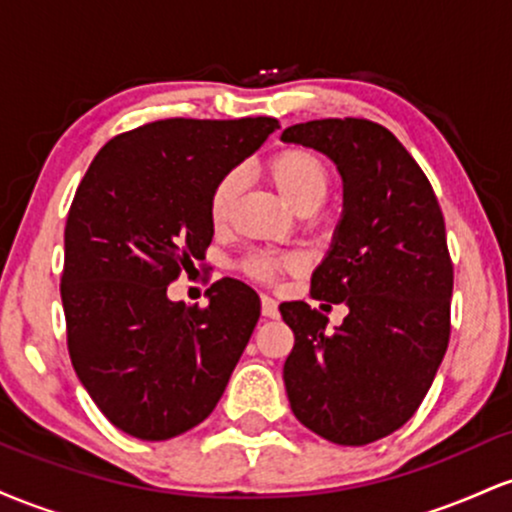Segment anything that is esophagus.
<instances>
[{
	"mask_svg": "<svg viewBox=\"0 0 512 512\" xmlns=\"http://www.w3.org/2000/svg\"><path fill=\"white\" fill-rule=\"evenodd\" d=\"M262 315L269 317V320H276L279 317V305L272 296H262Z\"/></svg>",
	"mask_w": 512,
	"mask_h": 512,
	"instance_id": "1",
	"label": "esophagus"
}]
</instances>
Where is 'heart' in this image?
Segmentation results:
<instances>
[{"instance_id":"heart-1","label":"heart","mask_w":512,"mask_h":512,"mask_svg":"<svg viewBox=\"0 0 512 512\" xmlns=\"http://www.w3.org/2000/svg\"><path fill=\"white\" fill-rule=\"evenodd\" d=\"M264 173L272 180V185L279 190V195L291 204L293 209L313 211L320 207L330 190L332 173L327 161L313 149H303V146H286V149L276 151L269 158ZM240 187L238 173H226L216 182L214 190L209 195V219L211 226L221 228L231 216L233 202H236ZM298 267V260L293 255H269V252H257L243 260V272L250 279L262 281V284H272L284 272Z\"/></svg>"}]
</instances>
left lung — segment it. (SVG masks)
<instances>
[{"mask_svg":"<svg viewBox=\"0 0 512 512\" xmlns=\"http://www.w3.org/2000/svg\"><path fill=\"white\" fill-rule=\"evenodd\" d=\"M281 139L322 151L342 173L344 214L310 296L349 308L327 332V317L308 303L279 305L296 337L284 363L286 395L317 436L368 445L414 416L448 351L443 211L419 163L378 122L310 120Z\"/></svg>","mask_w":512,"mask_h":512,"instance_id":"1","label":"left lung"}]
</instances>
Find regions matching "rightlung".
Masks as SVG:
<instances>
[{
	"label": "right lung",
	"instance_id": "1",
	"mask_svg": "<svg viewBox=\"0 0 512 512\" xmlns=\"http://www.w3.org/2000/svg\"><path fill=\"white\" fill-rule=\"evenodd\" d=\"M279 129L274 117L156 120L117 134L88 166L64 228L62 305L81 385L110 424L168 440L214 411L260 298L221 279L209 305L168 286L204 260L214 185Z\"/></svg>",
	"mask_w": 512,
	"mask_h": 512
}]
</instances>
